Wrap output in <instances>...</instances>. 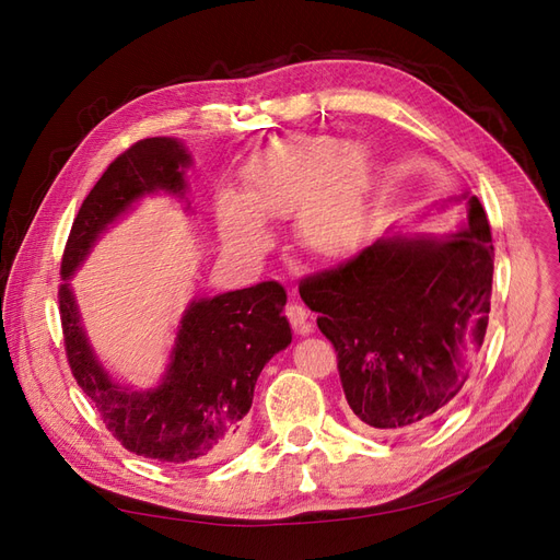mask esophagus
Returning a JSON list of instances; mask_svg holds the SVG:
<instances>
[{
    "label": "esophagus",
    "mask_w": 560,
    "mask_h": 560,
    "mask_svg": "<svg viewBox=\"0 0 560 560\" xmlns=\"http://www.w3.org/2000/svg\"><path fill=\"white\" fill-rule=\"evenodd\" d=\"M284 315L290 319V325L294 327L296 334H311V313L303 306H299V303H290Z\"/></svg>",
    "instance_id": "34e87169"
}]
</instances>
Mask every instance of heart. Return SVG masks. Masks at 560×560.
<instances>
[{"label": "heart", "mask_w": 560, "mask_h": 560, "mask_svg": "<svg viewBox=\"0 0 560 560\" xmlns=\"http://www.w3.org/2000/svg\"><path fill=\"white\" fill-rule=\"evenodd\" d=\"M369 179V154L360 142L294 135L247 165L243 198L219 196L222 238L231 252L249 257L266 245L264 222L296 212L303 247L322 259L343 257L366 229Z\"/></svg>", "instance_id": "b5f03b06"}]
</instances>
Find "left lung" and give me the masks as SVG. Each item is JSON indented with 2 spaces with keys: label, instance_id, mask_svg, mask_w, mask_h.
Segmentation results:
<instances>
[{
  "label": "left lung",
  "instance_id": "1",
  "mask_svg": "<svg viewBox=\"0 0 560 560\" xmlns=\"http://www.w3.org/2000/svg\"><path fill=\"white\" fill-rule=\"evenodd\" d=\"M455 231L387 233L299 294L338 352L350 409L371 432L432 422L460 393L488 327L493 238L477 196Z\"/></svg>",
  "mask_w": 560,
  "mask_h": 560
}]
</instances>
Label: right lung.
<instances>
[{
  "instance_id": "add662e5",
  "label": "right lung",
  "mask_w": 560,
  "mask_h": 560,
  "mask_svg": "<svg viewBox=\"0 0 560 560\" xmlns=\"http://www.w3.org/2000/svg\"><path fill=\"white\" fill-rule=\"evenodd\" d=\"M189 165V149L175 138L140 140L124 151L81 202L62 254L65 282L58 292L65 350L79 387L130 453L173 465L217 460L235 442L261 369L292 343L290 322L282 315L287 292L270 280L191 299L161 383L132 389L114 381L97 360L70 280L100 235L144 196L163 191L184 200Z\"/></svg>"
}]
</instances>
